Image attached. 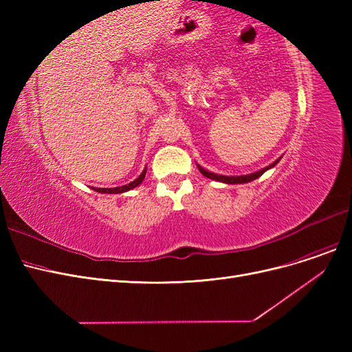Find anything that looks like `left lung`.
<instances>
[{"label": "left lung", "instance_id": "obj_1", "mask_svg": "<svg viewBox=\"0 0 352 352\" xmlns=\"http://www.w3.org/2000/svg\"><path fill=\"white\" fill-rule=\"evenodd\" d=\"M272 166H274V164H272ZM269 167H270V166H269ZM269 167L263 168L261 172L252 173V175H245V176H238V177H235V176H219V175H214V173L206 172L204 168H199V170H201V173L204 175L206 177H208V179L217 180V182H223V184H228V185H236V184H248V182H252V180L257 179V177L264 172V170H267Z\"/></svg>", "mask_w": 352, "mask_h": 352}]
</instances>
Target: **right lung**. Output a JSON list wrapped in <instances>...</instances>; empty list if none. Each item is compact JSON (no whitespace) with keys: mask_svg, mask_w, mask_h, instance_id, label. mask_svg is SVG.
Listing matches in <instances>:
<instances>
[{"mask_svg":"<svg viewBox=\"0 0 352 352\" xmlns=\"http://www.w3.org/2000/svg\"><path fill=\"white\" fill-rule=\"evenodd\" d=\"M132 186H133V188L136 186V180H135V182H132V184L127 185V186H126V185H124V186H122V190H123V189H129V188H132ZM110 190H111V189H110ZM114 190H120V188H114Z\"/></svg>","mask_w":352,"mask_h":352,"instance_id":"obj_1","label":"right lung"}]
</instances>
